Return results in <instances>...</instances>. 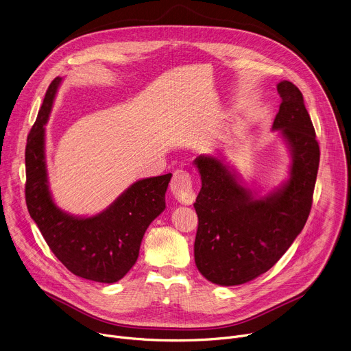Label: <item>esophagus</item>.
Segmentation results:
<instances>
[{
    "label": "esophagus",
    "instance_id": "esophagus-1",
    "mask_svg": "<svg viewBox=\"0 0 351 351\" xmlns=\"http://www.w3.org/2000/svg\"><path fill=\"white\" fill-rule=\"evenodd\" d=\"M171 191L182 204H191L194 202L195 193L193 189L191 176L187 171L178 169L173 172V178L171 180Z\"/></svg>",
    "mask_w": 351,
    "mask_h": 351
}]
</instances>
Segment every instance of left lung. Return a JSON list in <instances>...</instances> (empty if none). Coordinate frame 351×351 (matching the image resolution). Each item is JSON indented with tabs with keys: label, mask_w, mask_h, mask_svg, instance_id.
<instances>
[{
	"label": "left lung",
	"mask_w": 351,
	"mask_h": 351,
	"mask_svg": "<svg viewBox=\"0 0 351 351\" xmlns=\"http://www.w3.org/2000/svg\"><path fill=\"white\" fill-rule=\"evenodd\" d=\"M278 93L282 103L272 129L290 147L286 184L256 198L221 160L199 156L194 161L202 175L194 203V260L202 275L217 285H241L271 269L303 230L311 211L319 167L315 129L302 91L283 80Z\"/></svg>",
	"instance_id": "8db88e82"
}]
</instances>
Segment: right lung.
I'll return each mask as SVG.
<instances>
[{"label": "right lung", "instance_id": "right-lung-1", "mask_svg": "<svg viewBox=\"0 0 351 351\" xmlns=\"http://www.w3.org/2000/svg\"><path fill=\"white\" fill-rule=\"evenodd\" d=\"M61 77L49 84L37 119L27 134L26 206L54 256L72 274L101 283L122 279L138 257L141 239L165 210L172 173L141 179L125 190L101 214L77 218L61 211L48 190L44 136Z\"/></svg>", "mask_w": 351, "mask_h": 351}]
</instances>
